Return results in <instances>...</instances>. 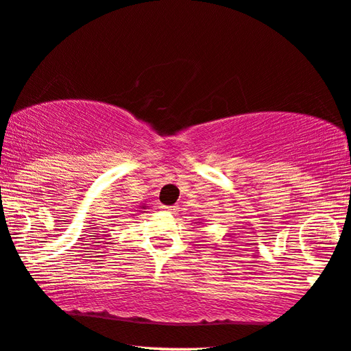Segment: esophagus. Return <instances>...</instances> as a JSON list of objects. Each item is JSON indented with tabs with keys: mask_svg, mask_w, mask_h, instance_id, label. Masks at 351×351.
Listing matches in <instances>:
<instances>
[{
	"mask_svg": "<svg viewBox=\"0 0 351 351\" xmlns=\"http://www.w3.org/2000/svg\"><path fill=\"white\" fill-rule=\"evenodd\" d=\"M162 209H164V211H167V213H170V214H176V211H178V206H175V205H170V206H162Z\"/></svg>",
	"mask_w": 351,
	"mask_h": 351,
	"instance_id": "obj_1",
	"label": "esophagus"
}]
</instances>
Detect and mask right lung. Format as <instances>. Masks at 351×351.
<instances>
[{"mask_svg": "<svg viewBox=\"0 0 351 351\" xmlns=\"http://www.w3.org/2000/svg\"><path fill=\"white\" fill-rule=\"evenodd\" d=\"M143 209H145V208H143Z\"/></svg>", "mask_w": 351, "mask_h": 351, "instance_id": "add662e5", "label": "right lung"}]
</instances>
